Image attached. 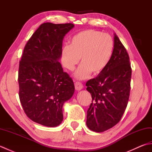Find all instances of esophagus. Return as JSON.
Segmentation results:
<instances>
[{
  "label": "esophagus",
  "mask_w": 152,
  "mask_h": 152,
  "mask_svg": "<svg viewBox=\"0 0 152 152\" xmlns=\"http://www.w3.org/2000/svg\"><path fill=\"white\" fill-rule=\"evenodd\" d=\"M74 86H75V89L77 91H80L83 88L82 83L80 82H76L74 83Z\"/></svg>",
  "instance_id": "1"
}]
</instances>
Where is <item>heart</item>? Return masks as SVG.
Here are the masks:
<instances>
[{
	"instance_id": "obj_1",
	"label": "heart",
	"mask_w": 152,
	"mask_h": 152,
	"mask_svg": "<svg viewBox=\"0 0 152 152\" xmlns=\"http://www.w3.org/2000/svg\"><path fill=\"white\" fill-rule=\"evenodd\" d=\"M114 42L109 34L101 31L89 29L76 34L71 38L70 45L63 48L61 62L69 71H73L81 58V65L75 77L83 80L98 75L104 70L110 61Z\"/></svg>"
}]
</instances>
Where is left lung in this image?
<instances>
[{
	"label": "left lung",
	"mask_w": 152,
	"mask_h": 152,
	"mask_svg": "<svg viewBox=\"0 0 152 152\" xmlns=\"http://www.w3.org/2000/svg\"><path fill=\"white\" fill-rule=\"evenodd\" d=\"M110 61L95 78L86 83L92 103L87 112L86 125L90 130L102 133L120 121L130 94L131 68L127 50L114 34Z\"/></svg>",
	"instance_id": "obj_1"
}]
</instances>
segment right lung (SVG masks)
I'll list each match as a JSON object with an SVG mask.
<instances>
[{"label":"right lung","instance_id":"right-lung-1","mask_svg":"<svg viewBox=\"0 0 152 152\" xmlns=\"http://www.w3.org/2000/svg\"><path fill=\"white\" fill-rule=\"evenodd\" d=\"M74 27L72 23L42 24L25 45L19 62L23 108L32 121L46 127L61 124L64 103L74 93L72 78L59 62L64 37Z\"/></svg>","mask_w":152,"mask_h":152}]
</instances>
